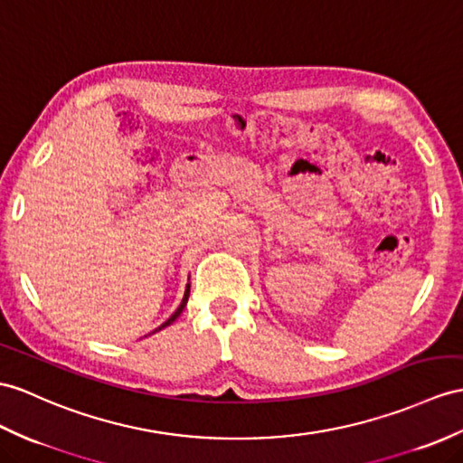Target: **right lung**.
<instances>
[{
    "instance_id": "obj_1",
    "label": "right lung",
    "mask_w": 463,
    "mask_h": 463,
    "mask_svg": "<svg viewBox=\"0 0 463 463\" xmlns=\"http://www.w3.org/2000/svg\"><path fill=\"white\" fill-rule=\"evenodd\" d=\"M188 295H190V285L186 287V290H184V298H183V302H180V307L176 308V312H175V314H173V317H171V318H168V320H166L165 324H161V326H159V328H156L155 332H159V330L166 328V326H168V324H173V322H175V320H176V318L180 317V312H183V310H184V307H186V302H188Z\"/></svg>"
}]
</instances>
